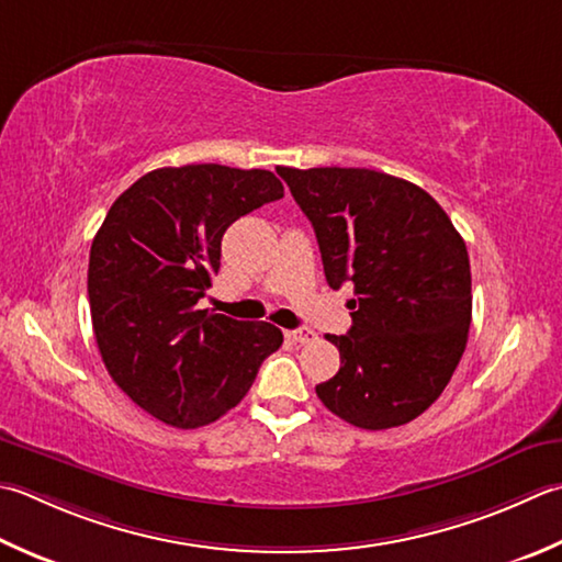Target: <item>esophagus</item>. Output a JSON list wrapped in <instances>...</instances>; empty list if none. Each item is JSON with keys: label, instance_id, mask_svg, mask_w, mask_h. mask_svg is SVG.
<instances>
[{"label": "esophagus", "instance_id": "obj_1", "mask_svg": "<svg viewBox=\"0 0 562 562\" xmlns=\"http://www.w3.org/2000/svg\"><path fill=\"white\" fill-rule=\"evenodd\" d=\"M284 336H288V340H292V344H312L316 338L312 328H294V331H284Z\"/></svg>", "mask_w": 562, "mask_h": 562}]
</instances>
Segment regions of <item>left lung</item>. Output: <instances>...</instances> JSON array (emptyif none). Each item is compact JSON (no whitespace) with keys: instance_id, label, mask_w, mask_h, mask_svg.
<instances>
[{"instance_id":"8db88e82","label":"left lung","mask_w":562,"mask_h":562,"mask_svg":"<svg viewBox=\"0 0 562 562\" xmlns=\"http://www.w3.org/2000/svg\"><path fill=\"white\" fill-rule=\"evenodd\" d=\"M314 226L328 288L353 282V326L326 336L336 375L316 384L328 412L368 431L409 424L453 378L468 344L465 240L431 194L366 168H280Z\"/></svg>"}]
</instances>
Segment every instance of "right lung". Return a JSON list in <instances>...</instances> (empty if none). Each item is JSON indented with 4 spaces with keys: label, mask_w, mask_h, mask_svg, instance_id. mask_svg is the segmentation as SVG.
<instances>
[{
    "label": "right lung",
    "mask_w": 562,
    "mask_h": 562,
    "mask_svg": "<svg viewBox=\"0 0 562 562\" xmlns=\"http://www.w3.org/2000/svg\"><path fill=\"white\" fill-rule=\"evenodd\" d=\"M282 194L270 170L160 168L131 184L97 231L87 294L99 353L119 387L158 422H216L282 346L268 322L196 310L222 266L224 231Z\"/></svg>",
    "instance_id": "right-lung-1"
}]
</instances>
